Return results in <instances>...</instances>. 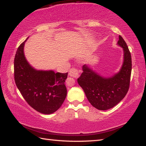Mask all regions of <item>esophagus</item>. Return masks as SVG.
Returning <instances> with one entry per match:
<instances>
[{"mask_svg": "<svg viewBox=\"0 0 146 146\" xmlns=\"http://www.w3.org/2000/svg\"><path fill=\"white\" fill-rule=\"evenodd\" d=\"M69 75H70V76H72V77L74 78H76L79 75V71L75 68H71L70 70V72H69Z\"/></svg>", "mask_w": 146, "mask_h": 146, "instance_id": "obj_1", "label": "esophagus"}]
</instances>
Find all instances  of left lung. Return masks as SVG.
<instances>
[{"instance_id":"obj_1","label":"left lung","mask_w":146,"mask_h":146,"mask_svg":"<svg viewBox=\"0 0 146 146\" xmlns=\"http://www.w3.org/2000/svg\"><path fill=\"white\" fill-rule=\"evenodd\" d=\"M117 44L123 50V62L120 71L111 77L105 78L84 65L83 72L77 82L94 108L107 110L114 107L126 95L129 88L132 62L127 44L119 35Z\"/></svg>"}]
</instances>
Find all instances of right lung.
Segmentation results:
<instances>
[{
  "label": "right lung",
  "mask_w": 146,
  "mask_h": 146,
  "mask_svg": "<svg viewBox=\"0 0 146 146\" xmlns=\"http://www.w3.org/2000/svg\"><path fill=\"white\" fill-rule=\"evenodd\" d=\"M26 41L19 46L15 56V82L31 108L43 114H51L60 108L67 95L64 82L68 73L35 70L24 56Z\"/></svg>",
  "instance_id": "obj_1"
}]
</instances>
